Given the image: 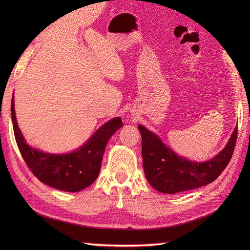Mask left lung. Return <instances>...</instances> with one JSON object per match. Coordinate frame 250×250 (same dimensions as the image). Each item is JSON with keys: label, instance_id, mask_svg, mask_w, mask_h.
Here are the masks:
<instances>
[{"label": "left lung", "instance_id": "obj_1", "mask_svg": "<svg viewBox=\"0 0 250 250\" xmlns=\"http://www.w3.org/2000/svg\"><path fill=\"white\" fill-rule=\"evenodd\" d=\"M142 134L143 167L148 183L155 190L175 194L213 183L229 165L236 146L238 126L224 149L213 160L195 163L177 155L156 134L139 125Z\"/></svg>", "mask_w": 250, "mask_h": 250}]
</instances>
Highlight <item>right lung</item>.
Returning a JSON list of instances; mask_svg holds the SVG:
<instances>
[{
  "mask_svg": "<svg viewBox=\"0 0 250 250\" xmlns=\"http://www.w3.org/2000/svg\"><path fill=\"white\" fill-rule=\"evenodd\" d=\"M11 118L18 147L29 169L42 183L65 192H78L94 183L99 175L109 138L123 125L121 118L112 119L74 152L51 154L30 147L26 143L17 122L13 97Z\"/></svg>",
  "mask_w": 250,
  "mask_h": 250,
  "instance_id": "1",
  "label": "right lung"
}]
</instances>
